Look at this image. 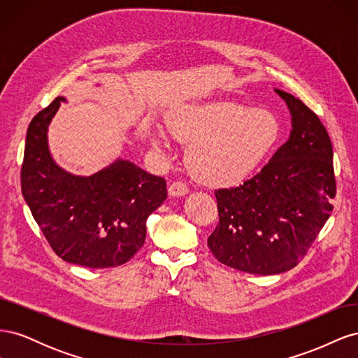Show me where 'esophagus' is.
Instances as JSON below:
<instances>
[{"mask_svg": "<svg viewBox=\"0 0 358 358\" xmlns=\"http://www.w3.org/2000/svg\"><path fill=\"white\" fill-rule=\"evenodd\" d=\"M188 194V188L185 183L182 182H173L169 187V196L170 197H183Z\"/></svg>", "mask_w": 358, "mask_h": 358, "instance_id": "34e87169", "label": "esophagus"}]
</instances>
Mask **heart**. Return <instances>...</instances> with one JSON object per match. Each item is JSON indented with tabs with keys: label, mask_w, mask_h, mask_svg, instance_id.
Returning <instances> with one entry per match:
<instances>
[{
	"label": "heart",
	"mask_w": 358,
	"mask_h": 358,
	"mask_svg": "<svg viewBox=\"0 0 358 358\" xmlns=\"http://www.w3.org/2000/svg\"><path fill=\"white\" fill-rule=\"evenodd\" d=\"M169 131L188 145L185 162L192 178L210 188L241 185L275 149L280 127L273 113L230 101L183 106L169 117ZM162 131L152 145L162 148Z\"/></svg>",
	"instance_id": "obj_1"
}]
</instances>
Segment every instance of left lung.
Segmentation results:
<instances>
[{
    "instance_id": "1",
    "label": "left lung",
    "mask_w": 358,
    "mask_h": 358,
    "mask_svg": "<svg viewBox=\"0 0 358 358\" xmlns=\"http://www.w3.org/2000/svg\"><path fill=\"white\" fill-rule=\"evenodd\" d=\"M291 115L287 142L243 185L215 191L220 224L208 246L220 263L254 275L297 266L330 218L333 148L320 117L280 90Z\"/></svg>"
}]
</instances>
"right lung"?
I'll return each mask as SVG.
<instances>
[{"label":"right lung","mask_w":358,"mask_h":358,"mask_svg":"<svg viewBox=\"0 0 358 358\" xmlns=\"http://www.w3.org/2000/svg\"><path fill=\"white\" fill-rule=\"evenodd\" d=\"M62 101L67 99L53 100L28 127L22 196L64 262L91 268L121 266L143 246L146 220L167 199L166 180L122 158L90 176L58 166L48 136Z\"/></svg>","instance_id":"right-lung-1"}]
</instances>
